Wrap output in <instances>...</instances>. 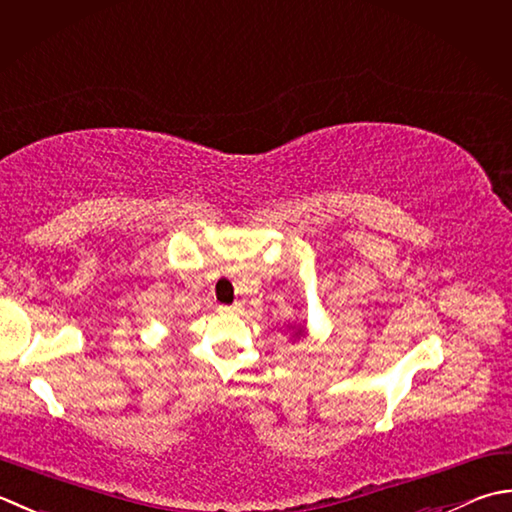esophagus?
Returning a JSON list of instances; mask_svg holds the SVG:
<instances>
[{"label":"esophagus","mask_w":512,"mask_h":512,"mask_svg":"<svg viewBox=\"0 0 512 512\" xmlns=\"http://www.w3.org/2000/svg\"><path fill=\"white\" fill-rule=\"evenodd\" d=\"M217 310H219V313H235L237 306H219Z\"/></svg>","instance_id":"obj_1"}]
</instances>
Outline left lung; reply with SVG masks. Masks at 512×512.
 <instances>
[{"label": "left lung", "mask_w": 512, "mask_h": 512, "mask_svg": "<svg viewBox=\"0 0 512 512\" xmlns=\"http://www.w3.org/2000/svg\"><path fill=\"white\" fill-rule=\"evenodd\" d=\"M304 335V328H297V333H295V337H302Z\"/></svg>", "instance_id": "obj_1"}]
</instances>
